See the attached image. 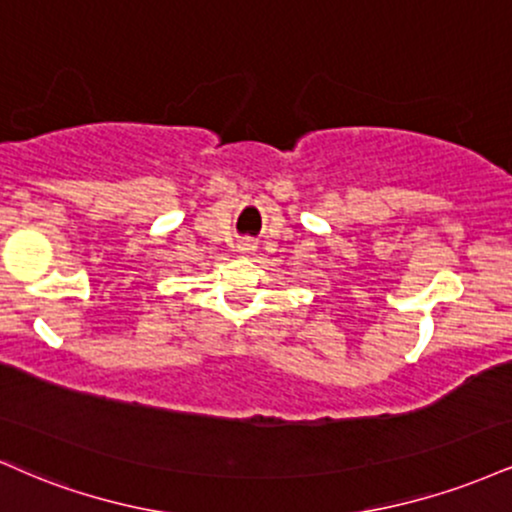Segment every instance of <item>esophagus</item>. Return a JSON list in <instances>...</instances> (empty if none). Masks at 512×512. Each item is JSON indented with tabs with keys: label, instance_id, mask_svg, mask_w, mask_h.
<instances>
[{
	"label": "esophagus",
	"instance_id": "obj_1",
	"mask_svg": "<svg viewBox=\"0 0 512 512\" xmlns=\"http://www.w3.org/2000/svg\"><path fill=\"white\" fill-rule=\"evenodd\" d=\"M238 250L243 252V255H250V252H255V243H252V240H240Z\"/></svg>",
	"mask_w": 512,
	"mask_h": 512
}]
</instances>
